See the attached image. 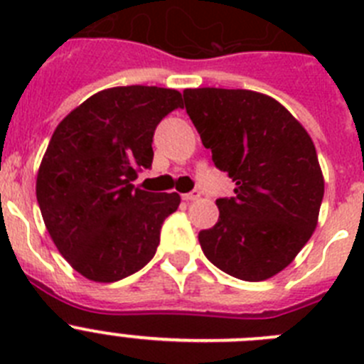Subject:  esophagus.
<instances>
[{
	"label": "esophagus",
	"mask_w": 364,
	"mask_h": 364,
	"mask_svg": "<svg viewBox=\"0 0 364 364\" xmlns=\"http://www.w3.org/2000/svg\"><path fill=\"white\" fill-rule=\"evenodd\" d=\"M198 197H200V193H198V191H191V193H186V195H182V198H184L186 202L197 200Z\"/></svg>",
	"instance_id": "34e87169"
}]
</instances>
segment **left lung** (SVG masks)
Here are the masks:
<instances>
[{
    "mask_svg": "<svg viewBox=\"0 0 364 364\" xmlns=\"http://www.w3.org/2000/svg\"><path fill=\"white\" fill-rule=\"evenodd\" d=\"M184 104L215 166L235 182L202 252L240 281L277 275L317 228L324 178L306 129L272 96L246 89H186Z\"/></svg>",
    "mask_w": 364,
    "mask_h": 364,
    "instance_id": "left-lung-1",
    "label": "left lung"
}]
</instances>
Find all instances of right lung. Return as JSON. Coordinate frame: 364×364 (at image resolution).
Instances as JSON below:
<instances>
[{
	"mask_svg": "<svg viewBox=\"0 0 364 364\" xmlns=\"http://www.w3.org/2000/svg\"><path fill=\"white\" fill-rule=\"evenodd\" d=\"M178 107L175 89L111 87L53 133L38 171V204L58 252L89 281L129 277L156 253L180 195L144 191L133 180L151 167L156 125Z\"/></svg>",
	"mask_w": 364,
	"mask_h": 364,
	"instance_id": "right-lung-1",
	"label": "right lung"
}]
</instances>
